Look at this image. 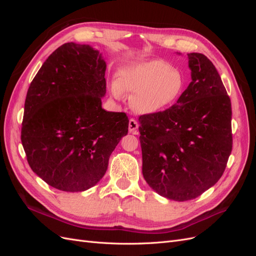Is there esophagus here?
I'll list each match as a JSON object with an SVG mask.
<instances>
[{
  "mask_svg": "<svg viewBox=\"0 0 256 256\" xmlns=\"http://www.w3.org/2000/svg\"><path fill=\"white\" fill-rule=\"evenodd\" d=\"M128 129H129V132L132 134H138V124L136 120L134 118H130L129 120V125H128Z\"/></svg>",
  "mask_w": 256,
  "mask_h": 256,
  "instance_id": "1",
  "label": "esophagus"
}]
</instances>
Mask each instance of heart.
<instances>
[{"label":"heart","instance_id":"b5f03b06","mask_svg":"<svg viewBox=\"0 0 256 256\" xmlns=\"http://www.w3.org/2000/svg\"><path fill=\"white\" fill-rule=\"evenodd\" d=\"M184 88V76L180 70L166 62L152 60L124 67L120 83H112L111 92L116 99L122 98V90L130 92L131 109L141 114H152L172 106Z\"/></svg>","mask_w":256,"mask_h":256}]
</instances>
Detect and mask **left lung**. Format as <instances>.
I'll use <instances>...</instances> for the list:
<instances>
[{
    "instance_id": "left-lung-1",
    "label": "left lung",
    "mask_w": 256,
    "mask_h": 256,
    "mask_svg": "<svg viewBox=\"0 0 256 256\" xmlns=\"http://www.w3.org/2000/svg\"><path fill=\"white\" fill-rule=\"evenodd\" d=\"M191 82L164 112L141 115L142 173L159 196L193 200L220 180L232 152V106L220 74L189 53Z\"/></svg>"
}]
</instances>
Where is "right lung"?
<instances>
[{
    "mask_svg": "<svg viewBox=\"0 0 256 256\" xmlns=\"http://www.w3.org/2000/svg\"><path fill=\"white\" fill-rule=\"evenodd\" d=\"M106 68L98 50L67 42L30 85L21 142L30 168L53 188L79 192L95 186L128 134V116L102 106Z\"/></svg>",
    "mask_w": 256,
    "mask_h": 256,
    "instance_id": "right-lung-1",
    "label": "right lung"
}]
</instances>
